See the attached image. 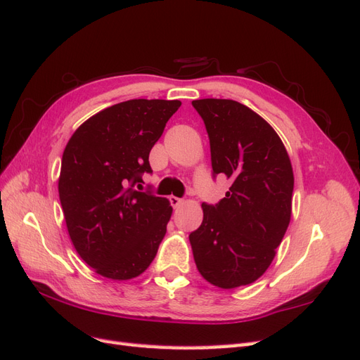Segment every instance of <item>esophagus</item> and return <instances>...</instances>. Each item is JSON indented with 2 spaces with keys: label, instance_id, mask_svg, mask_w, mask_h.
Here are the masks:
<instances>
[{
  "label": "esophagus",
  "instance_id": "34e87169",
  "mask_svg": "<svg viewBox=\"0 0 360 360\" xmlns=\"http://www.w3.org/2000/svg\"><path fill=\"white\" fill-rule=\"evenodd\" d=\"M169 202H171V205L174 207V209H176V207H179L180 204H183V200L179 198V197H174V195H171V197H169Z\"/></svg>",
  "mask_w": 360,
  "mask_h": 360
}]
</instances>
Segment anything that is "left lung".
<instances>
[{"instance_id": "8db88e82", "label": "left lung", "mask_w": 360, "mask_h": 360, "mask_svg": "<svg viewBox=\"0 0 360 360\" xmlns=\"http://www.w3.org/2000/svg\"><path fill=\"white\" fill-rule=\"evenodd\" d=\"M210 141L213 179L233 183L217 204L202 202V224L189 234L200 274L219 288L252 284L281 245L294 177L281 138L264 118L230 99L192 101Z\"/></svg>"}]
</instances>
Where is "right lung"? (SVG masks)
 <instances>
[{
    "label": "right lung",
    "instance_id": "add662e5",
    "mask_svg": "<svg viewBox=\"0 0 360 360\" xmlns=\"http://www.w3.org/2000/svg\"><path fill=\"white\" fill-rule=\"evenodd\" d=\"M180 105L162 99L112 105L76 129L64 148L58 180L64 219L76 252L96 274L132 279L155 259L172 207L135 184L153 172L150 150Z\"/></svg>",
    "mask_w": 360,
    "mask_h": 360
}]
</instances>
